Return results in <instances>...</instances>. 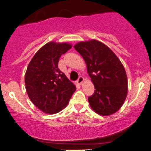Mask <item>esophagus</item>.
Returning a JSON list of instances; mask_svg holds the SVG:
<instances>
[{
  "label": "esophagus",
  "mask_w": 151,
  "mask_h": 151,
  "mask_svg": "<svg viewBox=\"0 0 151 151\" xmlns=\"http://www.w3.org/2000/svg\"><path fill=\"white\" fill-rule=\"evenodd\" d=\"M83 81H84V78L83 77V76H79V78H78V79L77 80L78 83L80 84V85H81L82 83H83Z\"/></svg>",
  "instance_id": "1"
}]
</instances>
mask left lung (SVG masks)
<instances>
[{
    "mask_svg": "<svg viewBox=\"0 0 151 151\" xmlns=\"http://www.w3.org/2000/svg\"><path fill=\"white\" fill-rule=\"evenodd\" d=\"M75 49L84 58L95 91L88 98L89 105L98 114L107 116L118 111L128 92L125 68L116 55L97 40L80 42Z\"/></svg>",
    "mask_w": 151,
    "mask_h": 151,
    "instance_id": "8db88e82",
    "label": "left lung"
}]
</instances>
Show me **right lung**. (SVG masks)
Instances as JSON below:
<instances>
[{
  "label": "right lung",
  "instance_id": "add662e5",
  "mask_svg": "<svg viewBox=\"0 0 151 151\" xmlns=\"http://www.w3.org/2000/svg\"><path fill=\"white\" fill-rule=\"evenodd\" d=\"M71 48L66 43H48L36 52L27 68L25 83L28 96L47 114L63 109L76 89L58 68L60 58Z\"/></svg>",
  "mask_w": 151,
  "mask_h": 151
}]
</instances>
